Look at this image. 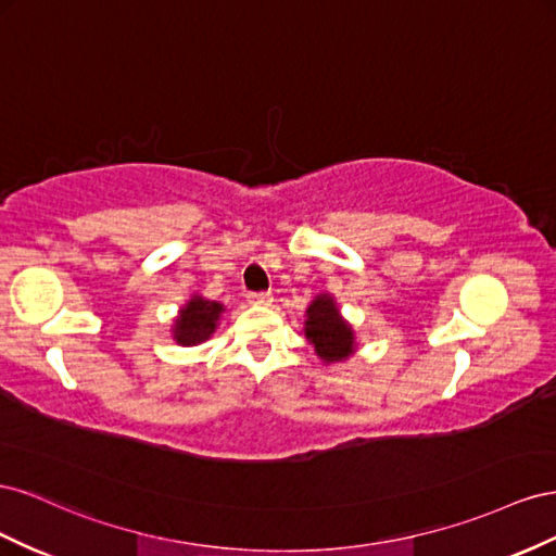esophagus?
Instances as JSON below:
<instances>
[{
    "label": "esophagus",
    "instance_id": "esophagus-1",
    "mask_svg": "<svg viewBox=\"0 0 556 556\" xmlns=\"http://www.w3.org/2000/svg\"><path fill=\"white\" fill-rule=\"evenodd\" d=\"M249 298V303L251 305H269V303H273V295H269V293H249L247 295Z\"/></svg>",
    "mask_w": 556,
    "mask_h": 556
}]
</instances>
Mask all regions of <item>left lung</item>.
<instances>
[{"label":"left lung","instance_id":"obj_1","mask_svg":"<svg viewBox=\"0 0 556 556\" xmlns=\"http://www.w3.org/2000/svg\"><path fill=\"white\" fill-rule=\"evenodd\" d=\"M305 336L324 361H342L354 352V332L342 321L330 295H316L309 305Z\"/></svg>","mask_w":556,"mask_h":556}]
</instances>
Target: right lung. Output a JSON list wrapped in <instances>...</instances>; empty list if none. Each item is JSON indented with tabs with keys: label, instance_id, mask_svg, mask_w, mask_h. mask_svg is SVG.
<instances>
[{
	"label": "right lung",
	"instance_id": "add662e5",
	"mask_svg": "<svg viewBox=\"0 0 556 556\" xmlns=\"http://www.w3.org/2000/svg\"><path fill=\"white\" fill-rule=\"evenodd\" d=\"M220 312H224V305L210 303V300H202V298H193L179 312L177 326H174V340L181 344L204 342L214 332Z\"/></svg>",
	"mask_w": 556,
	"mask_h": 556
}]
</instances>
